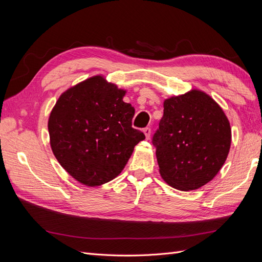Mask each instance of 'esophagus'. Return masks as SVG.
Listing matches in <instances>:
<instances>
[{
    "label": "esophagus",
    "instance_id": "34e87169",
    "mask_svg": "<svg viewBox=\"0 0 262 262\" xmlns=\"http://www.w3.org/2000/svg\"><path fill=\"white\" fill-rule=\"evenodd\" d=\"M143 132H144V134H145V138L148 140L149 137H150V128H145V129L143 130Z\"/></svg>",
    "mask_w": 262,
    "mask_h": 262
}]
</instances>
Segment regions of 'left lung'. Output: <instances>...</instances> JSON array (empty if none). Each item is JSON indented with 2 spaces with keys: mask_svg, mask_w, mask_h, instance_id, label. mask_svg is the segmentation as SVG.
Returning a JSON list of instances; mask_svg holds the SVG:
<instances>
[{
  "mask_svg": "<svg viewBox=\"0 0 262 262\" xmlns=\"http://www.w3.org/2000/svg\"><path fill=\"white\" fill-rule=\"evenodd\" d=\"M232 130L223 109L199 90L164 100L153 137L162 178L181 191L207 185L224 165Z\"/></svg>",
  "mask_w": 262,
  "mask_h": 262,
  "instance_id": "obj_1",
  "label": "left lung"
}]
</instances>
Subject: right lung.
Segmentation results:
<instances>
[{
    "mask_svg": "<svg viewBox=\"0 0 262 262\" xmlns=\"http://www.w3.org/2000/svg\"><path fill=\"white\" fill-rule=\"evenodd\" d=\"M126 91L102 75L70 87L52 108L50 146L69 175L87 187L115 179L143 132L132 128L134 108L123 101Z\"/></svg>",
    "mask_w": 262,
    "mask_h": 262,
    "instance_id": "right-lung-1",
    "label": "right lung"
}]
</instances>
